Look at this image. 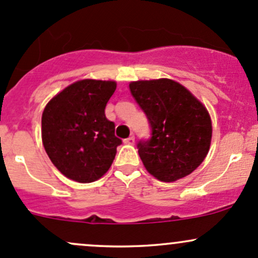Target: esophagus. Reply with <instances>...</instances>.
<instances>
[{"instance_id": "1", "label": "esophagus", "mask_w": 258, "mask_h": 258, "mask_svg": "<svg viewBox=\"0 0 258 258\" xmlns=\"http://www.w3.org/2000/svg\"><path fill=\"white\" fill-rule=\"evenodd\" d=\"M123 143L124 144H135V136H130L128 138H126V140H123Z\"/></svg>"}]
</instances>
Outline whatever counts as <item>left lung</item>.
Instances as JSON below:
<instances>
[{
	"mask_svg": "<svg viewBox=\"0 0 258 258\" xmlns=\"http://www.w3.org/2000/svg\"><path fill=\"white\" fill-rule=\"evenodd\" d=\"M130 90L152 130L151 138L137 144L149 174L172 182L196 170L212 140V121L203 104L166 78L131 82Z\"/></svg>",
	"mask_w": 258,
	"mask_h": 258,
	"instance_id": "obj_1",
	"label": "left lung"
}]
</instances>
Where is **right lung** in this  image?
Returning <instances> with one entry per match:
<instances>
[{"instance_id": "add662e5", "label": "right lung", "mask_w": 258, "mask_h": 258, "mask_svg": "<svg viewBox=\"0 0 258 258\" xmlns=\"http://www.w3.org/2000/svg\"><path fill=\"white\" fill-rule=\"evenodd\" d=\"M115 89L112 81L83 79L64 88L45 106L42 144L53 165L69 179L93 182L111 166L122 143L115 136V123L105 116Z\"/></svg>"}]
</instances>
